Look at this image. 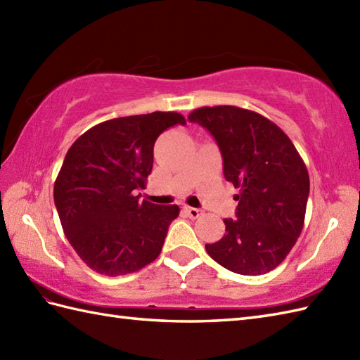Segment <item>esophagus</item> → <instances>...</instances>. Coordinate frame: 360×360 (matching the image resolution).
I'll return each instance as SVG.
<instances>
[{
	"label": "esophagus",
	"instance_id": "34e87169",
	"mask_svg": "<svg viewBox=\"0 0 360 360\" xmlns=\"http://www.w3.org/2000/svg\"><path fill=\"white\" fill-rule=\"evenodd\" d=\"M184 212L187 213V217L192 218V219L200 218V215H201V210L195 209V207H184Z\"/></svg>",
	"mask_w": 360,
	"mask_h": 360
}]
</instances>
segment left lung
<instances>
[{"label": "left lung", "instance_id": "obj_1", "mask_svg": "<svg viewBox=\"0 0 360 360\" xmlns=\"http://www.w3.org/2000/svg\"><path fill=\"white\" fill-rule=\"evenodd\" d=\"M217 141L224 178L238 188L236 218L207 254L226 269L262 275L275 269L302 233L309 174L283 129L238 106H202L188 116Z\"/></svg>", "mask_w": 360, "mask_h": 360}]
</instances>
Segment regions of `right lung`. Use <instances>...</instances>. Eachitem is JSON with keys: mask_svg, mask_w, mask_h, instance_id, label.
I'll use <instances>...</instances> for the list:
<instances>
[{"mask_svg": "<svg viewBox=\"0 0 360 360\" xmlns=\"http://www.w3.org/2000/svg\"><path fill=\"white\" fill-rule=\"evenodd\" d=\"M186 125L179 112L155 111L102 122L68 150L53 184L63 232L91 269L116 277L159 257L178 205L139 201L160 133Z\"/></svg>", "mask_w": 360, "mask_h": 360, "instance_id": "obj_1", "label": "right lung"}]
</instances>
